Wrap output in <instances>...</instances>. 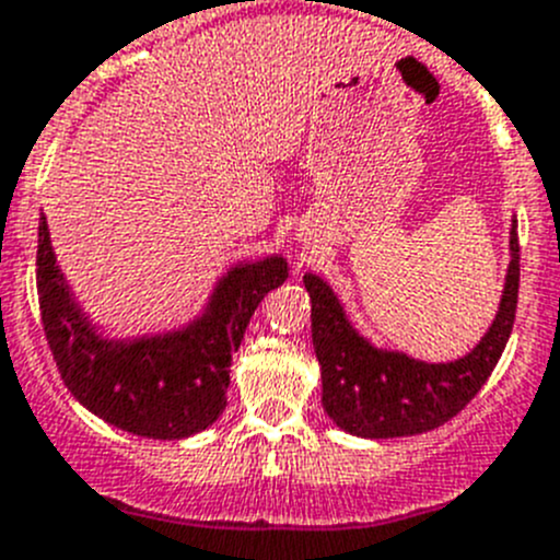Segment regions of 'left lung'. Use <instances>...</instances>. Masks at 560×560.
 Wrapping results in <instances>:
<instances>
[{
	"instance_id": "1",
	"label": "left lung",
	"mask_w": 560,
	"mask_h": 560,
	"mask_svg": "<svg viewBox=\"0 0 560 560\" xmlns=\"http://www.w3.org/2000/svg\"><path fill=\"white\" fill-rule=\"evenodd\" d=\"M511 262L503 298L489 331L472 351L453 362H422L404 351L370 342L353 326L337 292L306 273L312 298V342L323 378V409L345 433L395 439L433 431L458 415L480 392L505 351L520 295V240L511 218Z\"/></svg>"
}]
</instances>
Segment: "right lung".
Listing matches in <instances>:
<instances>
[{"mask_svg":"<svg viewBox=\"0 0 560 560\" xmlns=\"http://www.w3.org/2000/svg\"><path fill=\"white\" fill-rule=\"evenodd\" d=\"M38 301L46 339L77 400L109 425L149 439H187L226 409L229 368L250 315L287 281L281 254L237 262L215 281L201 315L160 334L113 339L77 304L49 223H38Z\"/></svg>","mask_w":560,"mask_h":560,"instance_id":"1","label":"right lung"}]
</instances>
